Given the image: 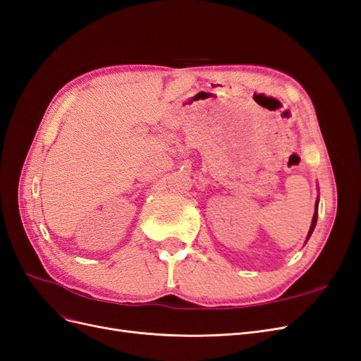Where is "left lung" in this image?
Instances as JSON below:
<instances>
[{
	"mask_svg": "<svg viewBox=\"0 0 361 361\" xmlns=\"http://www.w3.org/2000/svg\"><path fill=\"white\" fill-rule=\"evenodd\" d=\"M318 203H319V200H316V204H314V214H313V220H312V226H310V231H309V235H307V239L310 238V235H312V232H313V228H314V226H316V220H318Z\"/></svg>",
	"mask_w": 361,
	"mask_h": 361,
	"instance_id": "obj_1",
	"label": "left lung"
}]
</instances>
